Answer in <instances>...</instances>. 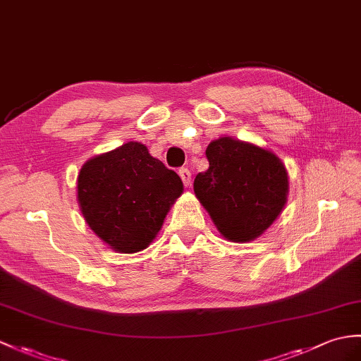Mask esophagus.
Returning <instances> with one entry per match:
<instances>
[{
  "mask_svg": "<svg viewBox=\"0 0 361 361\" xmlns=\"http://www.w3.org/2000/svg\"><path fill=\"white\" fill-rule=\"evenodd\" d=\"M178 175H180V178L183 180L184 186H189L190 181H192V173H190L188 167H181V169L178 171Z\"/></svg>",
  "mask_w": 361,
  "mask_h": 361,
  "instance_id": "34e87169",
  "label": "esophagus"
}]
</instances>
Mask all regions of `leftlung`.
<instances>
[{
  "instance_id": "1",
  "label": "left lung",
  "mask_w": 361,
  "mask_h": 361,
  "mask_svg": "<svg viewBox=\"0 0 361 361\" xmlns=\"http://www.w3.org/2000/svg\"><path fill=\"white\" fill-rule=\"evenodd\" d=\"M206 157L209 169L194 181L200 203L228 240H255L286 204V167L269 150L231 137L212 141Z\"/></svg>"
}]
</instances>
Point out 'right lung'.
<instances>
[{"instance_id":"add662e5","label":"right lung","mask_w":361,"mask_h":361,"mask_svg":"<svg viewBox=\"0 0 361 361\" xmlns=\"http://www.w3.org/2000/svg\"><path fill=\"white\" fill-rule=\"evenodd\" d=\"M77 188L89 228L121 254L146 249L183 194L178 175L138 141L90 158L81 167Z\"/></svg>"}]
</instances>
